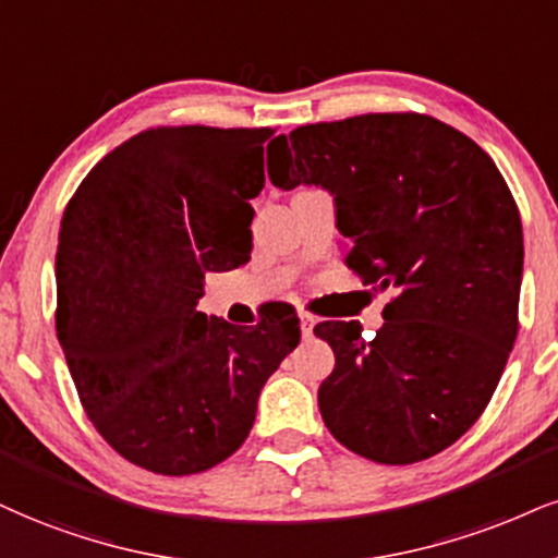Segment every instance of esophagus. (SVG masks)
<instances>
[{
  "instance_id": "1",
  "label": "esophagus",
  "mask_w": 558,
  "mask_h": 558,
  "mask_svg": "<svg viewBox=\"0 0 558 558\" xmlns=\"http://www.w3.org/2000/svg\"><path fill=\"white\" fill-rule=\"evenodd\" d=\"M300 328H302V339H311L315 328V318L311 313H300Z\"/></svg>"
}]
</instances>
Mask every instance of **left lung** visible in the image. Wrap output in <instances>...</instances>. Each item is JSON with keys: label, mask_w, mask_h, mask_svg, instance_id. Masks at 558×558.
I'll return each instance as SVG.
<instances>
[{"label": "left lung", "mask_w": 558, "mask_h": 558, "mask_svg": "<svg viewBox=\"0 0 558 558\" xmlns=\"http://www.w3.org/2000/svg\"><path fill=\"white\" fill-rule=\"evenodd\" d=\"M274 185L328 189L343 256L364 284L393 287L385 326L323 320L333 373L328 432L385 465L426 460L489 405L518 339L522 225L510 185L476 142L426 113H364L279 136Z\"/></svg>", "instance_id": "obj_1"}]
</instances>
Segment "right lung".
I'll return each instance as SVG.
<instances>
[{"label":"right lung","mask_w":558,"mask_h":558,"mask_svg":"<svg viewBox=\"0 0 558 558\" xmlns=\"http://www.w3.org/2000/svg\"><path fill=\"white\" fill-rule=\"evenodd\" d=\"M274 132L147 129L102 157L64 209L59 343L87 418L144 471L191 476L230 458L300 343L294 307L251 328L196 313L204 274L251 256Z\"/></svg>","instance_id":"obj_1"}]
</instances>
